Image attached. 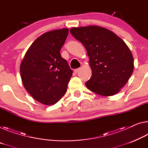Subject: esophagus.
<instances>
[{"label": "esophagus", "instance_id": "obj_1", "mask_svg": "<svg viewBox=\"0 0 148 148\" xmlns=\"http://www.w3.org/2000/svg\"><path fill=\"white\" fill-rule=\"evenodd\" d=\"M79 70H80V69H79V68H78V69H74V72L75 73H77L79 72Z\"/></svg>", "mask_w": 148, "mask_h": 148}]
</instances>
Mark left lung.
I'll return each mask as SVG.
<instances>
[{"label": "left lung", "mask_w": 148, "mask_h": 148, "mask_svg": "<svg viewBox=\"0 0 148 148\" xmlns=\"http://www.w3.org/2000/svg\"><path fill=\"white\" fill-rule=\"evenodd\" d=\"M70 32L87 49L92 76L85 83L92 92L104 97L116 94L134 71V58L121 38L99 26L72 28Z\"/></svg>", "instance_id": "left-lung-1"}]
</instances>
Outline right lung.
<instances>
[{
	"label": "right lung",
	"mask_w": 148,
	"mask_h": 148,
	"mask_svg": "<svg viewBox=\"0 0 148 148\" xmlns=\"http://www.w3.org/2000/svg\"><path fill=\"white\" fill-rule=\"evenodd\" d=\"M68 33V28H62L40 36L32 44L20 64L24 88L45 105L60 101L66 92L72 76L73 71L60 54Z\"/></svg>",
	"instance_id": "right-lung-1"
}]
</instances>
